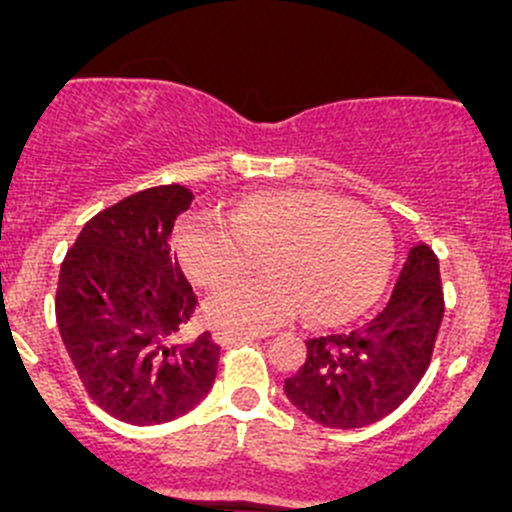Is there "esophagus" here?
Masks as SVG:
<instances>
[{"instance_id": "34e87169", "label": "esophagus", "mask_w": 512, "mask_h": 512, "mask_svg": "<svg viewBox=\"0 0 512 512\" xmlns=\"http://www.w3.org/2000/svg\"><path fill=\"white\" fill-rule=\"evenodd\" d=\"M266 333L258 331H234V328H226V331L216 333V341L224 343V346H231V343H246V341H256V338H263Z\"/></svg>"}]
</instances>
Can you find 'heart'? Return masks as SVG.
I'll return each instance as SVG.
<instances>
[{
	"label": "heart",
	"mask_w": 512,
	"mask_h": 512,
	"mask_svg": "<svg viewBox=\"0 0 512 512\" xmlns=\"http://www.w3.org/2000/svg\"><path fill=\"white\" fill-rule=\"evenodd\" d=\"M176 254L204 286H219L266 251L271 271L241 276L206 303L211 321L268 328L308 308L318 323H343L373 306L393 268V236L381 216L321 191H261L184 216Z\"/></svg>",
	"instance_id": "1"
}]
</instances>
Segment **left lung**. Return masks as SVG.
<instances>
[{
    "label": "left lung",
    "instance_id": "obj_1",
    "mask_svg": "<svg viewBox=\"0 0 512 512\" xmlns=\"http://www.w3.org/2000/svg\"><path fill=\"white\" fill-rule=\"evenodd\" d=\"M445 301L438 256L416 244L383 311L351 333L308 338L288 401L326 428H363L396 411L426 376Z\"/></svg>",
    "mask_w": 512,
    "mask_h": 512
}]
</instances>
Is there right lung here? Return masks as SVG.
Listing matches in <instances>:
<instances>
[{"label":"right lung","instance_id":"add662e5","mask_svg":"<svg viewBox=\"0 0 512 512\" xmlns=\"http://www.w3.org/2000/svg\"><path fill=\"white\" fill-rule=\"evenodd\" d=\"M186 186L144 189L84 224L62 261L57 323L91 401L134 426L189 413L214 386L221 346L209 331L179 333L196 293L171 254Z\"/></svg>","mask_w":512,"mask_h":512}]
</instances>
